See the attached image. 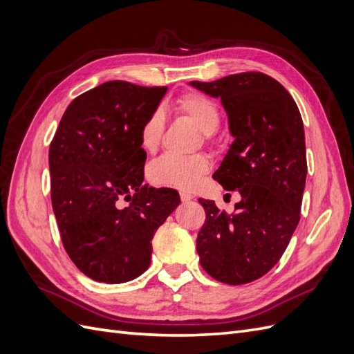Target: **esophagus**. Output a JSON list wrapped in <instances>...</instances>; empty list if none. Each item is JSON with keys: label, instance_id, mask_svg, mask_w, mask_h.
Segmentation results:
<instances>
[{"label": "esophagus", "instance_id": "34e87169", "mask_svg": "<svg viewBox=\"0 0 354 354\" xmlns=\"http://www.w3.org/2000/svg\"><path fill=\"white\" fill-rule=\"evenodd\" d=\"M180 199L183 202H189V201L194 199V195L189 194V192H180Z\"/></svg>", "mask_w": 354, "mask_h": 354}]
</instances>
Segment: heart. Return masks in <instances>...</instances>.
<instances>
[{
	"mask_svg": "<svg viewBox=\"0 0 354 354\" xmlns=\"http://www.w3.org/2000/svg\"><path fill=\"white\" fill-rule=\"evenodd\" d=\"M176 109L181 116L194 121L202 131L203 140L212 143L217 128L221 122V112L218 106L207 95L199 93H186L176 102ZM165 121L160 111H155L140 128V146L145 152L155 153L162 142ZM209 171V160L203 155L186 158L162 156L149 167L147 178L159 187H169L178 190L195 189L201 180Z\"/></svg>",
	"mask_w": 354,
	"mask_h": 354,
	"instance_id": "heart-1",
	"label": "heart"
}]
</instances>
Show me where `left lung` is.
<instances>
[{"instance_id": "left-lung-1", "label": "left lung", "mask_w": 354, "mask_h": 354, "mask_svg": "<svg viewBox=\"0 0 354 354\" xmlns=\"http://www.w3.org/2000/svg\"><path fill=\"white\" fill-rule=\"evenodd\" d=\"M190 85L220 97L227 112L234 140L212 178L241 195L233 214L198 199L207 216L199 261L218 282L250 283L281 260L299 221L307 176L301 115L283 85L261 72Z\"/></svg>"}]
</instances>
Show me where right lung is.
Instances as JSON below:
<instances>
[{"label":"right lung","mask_w":354,"mask_h":354,"mask_svg":"<svg viewBox=\"0 0 354 354\" xmlns=\"http://www.w3.org/2000/svg\"><path fill=\"white\" fill-rule=\"evenodd\" d=\"M165 93L108 81L71 102L53 137V211L69 259L93 281L122 283L146 272L153 234L180 203L177 190L143 185L138 134Z\"/></svg>","instance_id":"add662e5"}]
</instances>
